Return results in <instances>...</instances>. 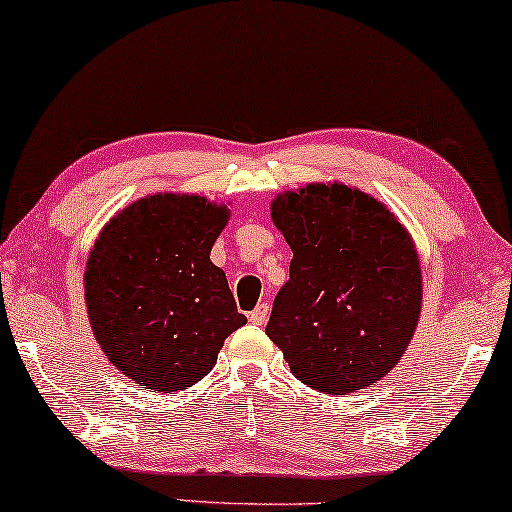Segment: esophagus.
I'll return each mask as SVG.
<instances>
[{
  "mask_svg": "<svg viewBox=\"0 0 512 512\" xmlns=\"http://www.w3.org/2000/svg\"><path fill=\"white\" fill-rule=\"evenodd\" d=\"M268 312H270L268 303L256 305V310L249 312V321H251V324H256V326H263L265 321H268Z\"/></svg>",
  "mask_w": 512,
  "mask_h": 512,
  "instance_id": "esophagus-1",
  "label": "esophagus"
}]
</instances>
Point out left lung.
I'll return each instance as SVG.
<instances>
[{
    "label": "left lung",
    "instance_id": "obj_1",
    "mask_svg": "<svg viewBox=\"0 0 512 512\" xmlns=\"http://www.w3.org/2000/svg\"><path fill=\"white\" fill-rule=\"evenodd\" d=\"M270 216L293 258L265 333L291 373L335 396L382 380L422 314V263L408 228L342 181L277 193Z\"/></svg>",
    "mask_w": 512,
    "mask_h": 512
}]
</instances>
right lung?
Instances as JSON below:
<instances>
[{
  "label": "right lung",
  "instance_id": "1",
  "mask_svg": "<svg viewBox=\"0 0 512 512\" xmlns=\"http://www.w3.org/2000/svg\"><path fill=\"white\" fill-rule=\"evenodd\" d=\"M228 219L226 202L165 191L130 202L97 235L83 272L90 328L109 363L142 389L193 387L247 324L209 258Z\"/></svg>",
  "mask_w": 512,
  "mask_h": 512
}]
</instances>
